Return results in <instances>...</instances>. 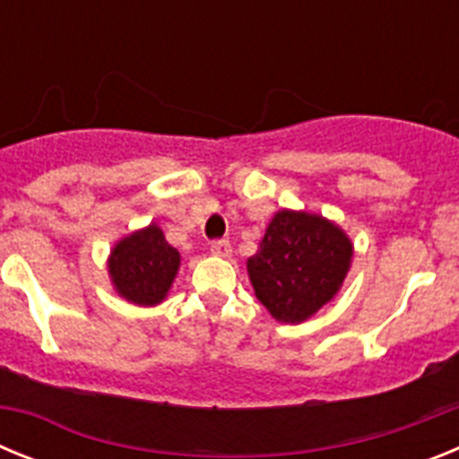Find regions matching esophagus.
<instances>
[{"mask_svg": "<svg viewBox=\"0 0 459 459\" xmlns=\"http://www.w3.org/2000/svg\"><path fill=\"white\" fill-rule=\"evenodd\" d=\"M211 253L218 255V257H230V255H232V243L227 241V238L213 241V243H211Z\"/></svg>", "mask_w": 459, "mask_h": 459, "instance_id": "34e87169", "label": "esophagus"}]
</instances>
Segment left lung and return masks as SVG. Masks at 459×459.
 I'll return each instance as SVG.
<instances>
[{"label":"left lung","mask_w":459,"mask_h":459,"mask_svg":"<svg viewBox=\"0 0 459 459\" xmlns=\"http://www.w3.org/2000/svg\"><path fill=\"white\" fill-rule=\"evenodd\" d=\"M351 255V238L335 222L307 211H278L248 259L255 296L278 322H306L338 294Z\"/></svg>","instance_id":"left-lung-1"}]
</instances>
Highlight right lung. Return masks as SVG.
I'll return each mask as SVG.
<instances>
[{
  "mask_svg": "<svg viewBox=\"0 0 459 459\" xmlns=\"http://www.w3.org/2000/svg\"><path fill=\"white\" fill-rule=\"evenodd\" d=\"M181 264L179 250L165 241L152 222L117 243L108 259V273L117 294L135 306H156L168 296Z\"/></svg>",
  "mask_w": 459,
  "mask_h": 459,
  "instance_id": "obj_1",
  "label": "right lung"
}]
</instances>
